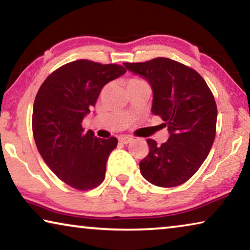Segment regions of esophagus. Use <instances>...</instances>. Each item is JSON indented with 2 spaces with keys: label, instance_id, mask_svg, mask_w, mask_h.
Wrapping results in <instances>:
<instances>
[{
  "label": "esophagus",
  "instance_id": "obj_1",
  "mask_svg": "<svg viewBox=\"0 0 250 250\" xmlns=\"http://www.w3.org/2000/svg\"><path fill=\"white\" fill-rule=\"evenodd\" d=\"M119 141H120V143H122V144L126 145V144L131 143L132 138L131 137H128V136H120V137H119Z\"/></svg>",
  "mask_w": 250,
  "mask_h": 250
}]
</instances>
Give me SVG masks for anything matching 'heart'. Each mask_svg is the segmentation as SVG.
Returning <instances> with one entry per match:
<instances>
[{
	"label": "heart",
	"mask_w": 250,
	"mask_h": 250,
	"mask_svg": "<svg viewBox=\"0 0 250 250\" xmlns=\"http://www.w3.org/2000/svg\"><path fill=\"white\" fill-rule=\"evenodd\" d=\"M145 82L141 80V78H137V77H133V78H130L128 81V83H126V86H130V85H137V84H144Z\"/></svg>",
	"instance_id": "heart-1"
}]
</instances>
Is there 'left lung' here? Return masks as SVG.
<instances>
[{"mask_svg":"<svg viewBox=\"0 0 250 250\" xmlns=\"http://www.w3.org/2000/svg\"><path fill=\"white\" fill-rule=\"evenodd\" d=\"M125 66L151 85V112L169 131L162 145L147 139L149 152L139 163L141 174L161 188L185 183L206 161L215 138L218 110L211 89L196 70L169 58Z\"/></svg>","mask_w":250,"mask_h":250,"instance_id":"8db88e82","label":"left lung"}]
</instances>
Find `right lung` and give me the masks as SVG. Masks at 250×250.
Here are the masks:
<instances>
[{
    "instance_id": "obj_1",
    "label": "right lung",
    "mask_w": 250,
    "mask_h": 250,
    "mask_svg": "<svg viewBox=\"0 0 250 250\" xmlns=\"http://www.w3.org/2000/svg\"><path fill=\"white\" fill-rule=\"evenodd\" d=\"M125 72L118 64L80 59L51 73L37 93L32 111L37 148L59 180L74 188H95L105 177L107 158L118 139L85 132L82 121L104 85Z\"/></svg>"
}]
</instances>
